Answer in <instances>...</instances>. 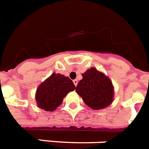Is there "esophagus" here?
Masks as SVG:
<instances>
[{"label":"esophagus","instance_id":"obj_1","mask_svg":"<svg viewBox=\"0 0 149 149\" xmlns=\"http://www.w3.org/2000/svg\"><path fill=\"white\" fill-rule=\"evenodd\" d=\"M73 83H74V85L77 86V83H78V80H77V79H74V80H73Z\"/></svg>","mask_w":149,"mask_h":149}]
</instances>
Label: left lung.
Here are the masks:
<instances>
[{
    "instance_id": "left-lung-1",
    "label": "left lung",
    "mask_w": 149,
    "mask_h": 149,
    "mask_svg": "<svg viewBox=\"0 0 149 149\" xmlns=\"http://www.w3.org/2000/svg\"><path fill=\"white\" fill-rule=\"evenodd\" d=\"M82 77L76 92L86 105L94 110L102 109L111 105L114 99V87L107 76L91 67Z\"/></svg>"
}]
</instances>
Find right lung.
<instances>
[{"label": "right lung", "mask_w": 149, "mask_h": 149, "mask_svg": "<svg viewBox=\"0 0 149 149\" xmlns=\"http://www.w3.org/2000/svg\"><path fill=\"white\" fill-rule=\"evenodd\" d=\"M76 86L68 77L54 72L37 87L35 100L38 108L52 112L59 107L70 92Z\"/></svg>", "instance_id": "obj_1"}]
</instances>
